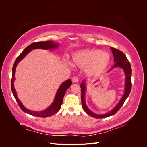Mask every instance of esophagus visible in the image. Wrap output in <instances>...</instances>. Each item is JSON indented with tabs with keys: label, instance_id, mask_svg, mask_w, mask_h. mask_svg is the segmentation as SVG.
Instances as JSON below:
<instances>
[{
	"label": "esophagus",
	"instance_id": "34e87169",
	"mask_svg": "<svg viewBox=\"0 0 147 147\" xmlns=\"http://www.w3.org/2000/svg\"><path fill=\"white\" fill-rule=\"evenodd\" d=\"M72 80L74 83H78V78L77 77H74L72 78Z\"/></svg>",
	"mask_w": 147,
	"mask_h": 147
}]
</instances>
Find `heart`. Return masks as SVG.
<instances>
[{
    "mask_svg": "<svg viewBox=\"0 0 147 147\" xmlns=\"http://www.w3.org/2000/svg\"><path fill=\"white\" fill-rule=\"evenodd\" d=\"M65 63L69 65L68 61ZM72 64L85 69L88 75H95L104 71L110 63V56L107 52L98 49H86L73 53Z\"/></svg>",
    "mask_w": 147,
    "mask_h": 147,
    "instance_id": "obj_1",
    "label": "heart"
}]
</instances>
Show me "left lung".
Returning <instances> with one entry per match:
<instances>
[{"instance_id":"8db88e82","label":"left lung","mask_w":147,"mask_h":147,"mask_svg":"<svg viewBox=\"0 0 147 147\" xmlns=\"http://www.w3.org/2000/svg\"><path fill=\"white\" fill-rule=\"evenodd\" d=\"M111 50L112 51L113 55L114 57V63L115 65L111 68L108 72H110L111 70L115 68H121L123 70V72L125 75V88H124V91L123 96L121 97V99L119 100L118 103L115 105L114 107L109 111V112L105 113L104 114H97L95 113L88 107L85 102V95H86V80H83L82 82L80 84L81 90H82V96H81V100H82V107L83 108L85 112L90 115L91 117L95 118H104L108 117L116 113L119 109L121 107V106L126 101L127 97L129 95L131 91V75H132V70L131 64L129 62L128 59L126 55L124 53L119 51L117 49H115L113 47H110Z\"/></svg>"}]
</instances>
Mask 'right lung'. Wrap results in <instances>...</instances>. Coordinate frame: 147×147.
Listing matches in <instances>:
<instances>
[{"label":"right lung","instance_id":"obj_1","mask_svg":"<svg viewBox=\"0 0 147 147\" xmlns=\"http://www.w3.org/2000/svg\"><path fill=\"white\" fill-rule=\"evenodd\" d=\"M59 46V43L57 42H54L53 41H46V42H39L37 43H32L30 45L26 47L24 51L22 52L21 54L18 56L16 59L15 61V63L13 64V69H12V78H11V91L14 96L15 98L16 102L18 104L20 107L21 110L24 112L25 113H27L32 116H35L37 117H41V118H46L51 116V115L55 114L60 110L62 104H63V97L65 95V93L67 90L71 86L72 84V81L70 79H68L67 80L64 81V82L61 84L58 90H57L55 99L52 102V104L47 107L46 109L42 111H33L28 109L26 108L24 105L22 104V102L20 100L18 97L17 96V93L14 87V82L15 80V70L17 67V65L23 59L24 57L27 55L28 53L32 51V50H35V49H42V50H55Z\"/></svg>","mask_w":147,"mask_h":147}]
</instances>
